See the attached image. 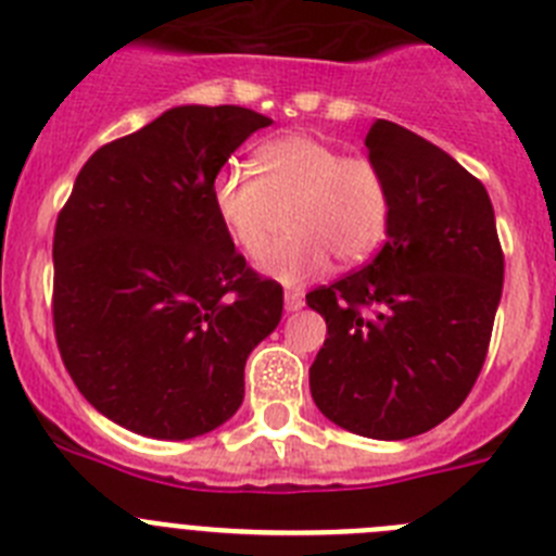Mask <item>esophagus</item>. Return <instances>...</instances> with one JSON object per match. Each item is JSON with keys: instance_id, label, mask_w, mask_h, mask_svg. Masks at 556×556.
I'll return each mask as SVG.
<instances>
[{"instance_id": "esophagus-1", "label": "esophagus", "mask_w": 556, "mask_h": 556, "mask_svg": "<svg viewBox=\"0 0 556 556\" xmlns=\"http://www.w3.org/2000/svg\"><path fill=\"white\" fill-rule=\"evenodd\" d=\"M283 308H287V312H301V308H303V294L301 292H287V294H283Z\"/></svg>"}]
</instances>
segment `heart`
Segmentation results:
<instances>
[{
  "mask_svg": "<svg viewBox=\"0 0 556 556\" xmlns=\"http://www.w3.org/2000/svg\"><path fill=\"white\" fill-rule=\"evenodd\" d=\"M255 175L230 166L214 178L211 200L230 242L258 255L281 223L287 233L258 267L283 287L320 278L337 255L356 264L378 248L390 223V186L370 159H345L328 141L289 132L264 141Z\"/></svg>",
  "mask_w": 556,
  "mask_h": 556,
  "instance_id": "1",
  "label": "heart"
}]
</instances>
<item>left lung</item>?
I'll use <instances>...</instances> for the list:
<instances>
[{"label":"left lung","mask_w":556,"mask_h":556,"mask_svg":"<svg viewBox=\"0 0 556 556\" xmlns=\"http://www.w3.org/2000/svg\"><path fill=\"white\" fill-rule=\"evenodd\" d=\"M365 147L390 186L387 242L367 267L306 294L328 326L308 384L339 429L406 440L443 424L476 384L504 253L488 189L448 152L387 119Z\"/></svg>","instance_id":"obj_1"}]
</instances>
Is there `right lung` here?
<instances>
[{"label": "right lung", "instance_id": "obj_1", "mask_svg": "<svg viewBox=\"0 0 556 556\" xmlns=\"http://www.w3.org/2000/svg\"><path fill=\"white\" fill-rule=\"evenodd\" d=\"M273 125L239 105H178L86 161L55 225V337L88 404L152 440H191L236 415L244 365L281 323L219 223L211 186Z\"/></svg>", "mask_w": 556, "mask_h": 556}]
</instances>
